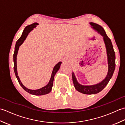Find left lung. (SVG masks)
Listing matches in <instances>:
<instances>
[{"mask_svg":"<svg viewBox=\"0 0 125 125\" xmlns=\"http://www.w3.org/2000/svg\"><path fill=\"white\" fill-rule=\"evenodd\" d=\"M90 24L91 26V28L97 31L103 37V40L105 45L106 49L108 72L104 79H103L99 83L91 85H83L79 84L77 80L75 73L73 72V81L76 90L79 92L86 94H96L104 89V87L107 85L109 82L111 78H112L115 68V55L111 40L108 38L105 31L102 26L92 22H90Z\"/></svg>","mask_w":125,"mask_h":125,"instance_id":"1","label":"left lung"}]
</instances>
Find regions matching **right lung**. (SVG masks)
<instances>
[{
  "mask_svg": "<svg viewBox=\"0 0 125 125\" xmlns=\"http://www.w3.org/2000/svg\"><path fill=\"white\" fill-rule=\"evenodd\" d=\"M38 25H39L38 23L34 22L32 23V24L28 25L25 28L20 38L19 39V40L17 41V42H16L14 52V54H13V62H14V71L15 75L16 77H17L18 79L19 83L20 84L21 86L26 92L29 93V94H33V95H42L49 94V93L50 92V91H52V89L53 85V82H54V76L58 71V70L60 69V66H61V63H62V62H58L57 64H56L55 65V67H54V68H53V70L52 73L51 78L50 79L49 83H48L46 86L42 87L41 89H37V90L29 89L23 85V84L21 83V82L19 77V76H18L17 65V56L19 49V47L23 43V42H24L26 38H27L28 34L30 33V31L33 30L34 28H36V26Z\"/></svg>",
  "mask_w": 125,
  "mask_h": 125,
  "instance_id": "add662e5",
  "label": "right lung"
}]
</instances>
